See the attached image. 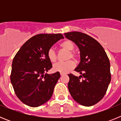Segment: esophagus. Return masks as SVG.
<instances>
[{"mask_svg":"<svg viewBox=\"0 0 121 121\" xmlns=\"http://www.w3.org/2000/svg\"><path fill=\"white\" fill-rule=\"evenodd\" d=\"M64 74H62V73H60V76H64Z\"/></svg>","mask_w":121,"mask_h":121,"instance_id":"esophagus-1","label":"esophagus"}]
</instances>
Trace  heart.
Instances as JSON below:
<instances>
[{
  "label": "heart",
  "mask_w": 121,
  "mask_h": 121,
  "mask_svg": "<svg viewBox=\"0 0 121 121\" xmlns=\"http://www.w3.org/2000/svg\"><path fill=\"white\" fill-rule=\"evenodd\" d=\"M60 47L62 49L68 51L67 55V59L71 57L73 59H77V55L73 50L74 48V44L72 41L70 40H66L62 42L60 44ZM47 56L48 59L51 62H55L57 60V55L53 48H50L48 51ZM76 66L75 62L73 60H68L65 62H58L55 64L53 67V70L56 72H59L60 73L65 74L71 71Z\"/></svg>",
  "instance_id": "1"
}]
</instances>
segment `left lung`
<instances>
[{"label":"left lung","instance_id":"8db88e82","mask_svg":"<svg viewBox=\"0 0 121 121\" xmlns=\"http://www.w3.org/2000/svg\"><path fill=\"white\" fill-rule=\"evenodd\" d=\"M64 35L77 45L81 56V62L74 70L81 75L68 74V90L79 104L92 106L104 98L111 81L109 59L101 45L91 36L78 31Z\"/></svg>","mask_w":121,"mask_h":121}]
</instances>
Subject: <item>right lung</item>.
Listing matches in <instances>:
<instances>
[{
  "mask_svg": "<svg viewBox=\"0 0 121 121\" xmlns=\"http://www.w3.org/2000/svg\"><path fill=\"white\" fill-rule=\"evenodd\" d=\"M64 39L62 34H39L31 37L15 55L10 79L14 92L25 104L37 107L52 96L59 72L45 73L52 68L48 51Z\"/></svg>",
  "mask_w": 121,
  "mask_h": 121,
  "instance_id": "right-lung-1",
  "label": "right lung"
}]
</instances>
